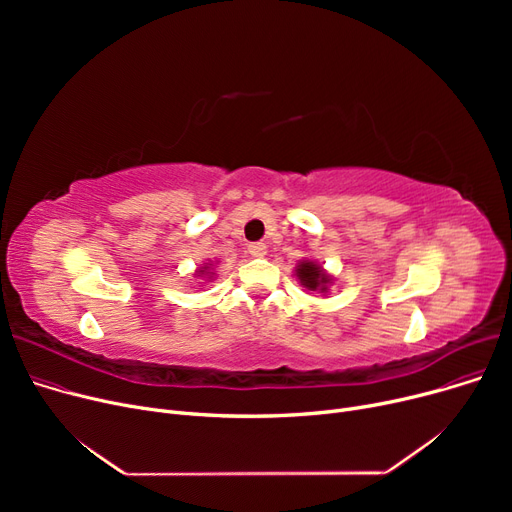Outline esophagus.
Segmentation results:
<instances>
[{"label":"esophagus","mask_w":512,"mask_h":512,"mask_svg":"<svg viewBox=\"0 0 512 512\" xmlns=\"http://www.w3.org/2000/svg\"><path fill=\"white\" fill-rule=\"evenodd\" d=\"M249 253H251L253 257H265L267 247L263 245V242H253V245L249 247Z\"/></svg>","instance_id":"1"}]
</instances>
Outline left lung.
<instances>
[{
    "mask_svg": "<svg viewBox=\"0 0 512 512\" xmlns=\"http://www.w3.org/2000/svg\"><path fill=\"white\" fill-rule=\"evenodd\" d=\"M297 278L305 288L319 292H328V286L332 282V278L313 261H301L297 265Z\"/></svg>",
    "mask_w": 512,
    "mask_h": 512,
    "instance_id": "obj_1",
    "label": "left lung"
}]
</instances>
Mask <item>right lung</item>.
<instances>
[{"label": "right lung", "mask_w": 512, "mask_h": 512, "mask_svg": "<svg viewBox=\"0 0 512 512\" xmlns=\"http://www.w3.org/2000/svg\"><path fill=\"white\" fill-rule=\"evenodd\" d=\"M209 270H211V267H209V265H205V267H203V270H199V274H205V272H207V274H211Z\"/></svg>", "instance_id": "add662e5"}]
</instances>
